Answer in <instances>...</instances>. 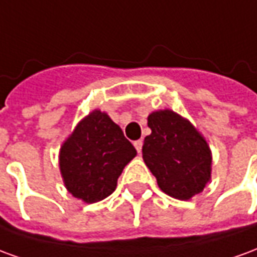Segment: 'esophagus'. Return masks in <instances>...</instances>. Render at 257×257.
I'll return each instance as SVG.
<instances>
[{"label": "esophagus", "instance_id": "obj_1", "mask_svg": "<svg viewBox=\"0 0 257 257\" xmlns=\"http://www.w3.org/2000/svg\"><path fill=\"white\" fill-rule=\"evenodd\" d=\"M134 146H135V149L138 150V153H140V151H142V146H143V142H142V140H136V142L134 143Z\"/></svg>", "mask_w": 257, "mask_h": 257}]
</instances>
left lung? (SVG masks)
<instances>
[{
    "instance_id": "8db88e82",
    "label": "left lung",
    "mask_w": 257,
    "mask_h": 257,
    "mask_svg": "<svg viewBox=\"0 0 257 257\" xmlns=\"http://www.w3.org/2000/svg\"><path fill=\"white\" fill-rule=\"evenodd\" d=\"M151 134L145 138L143 160L158 187L176 199H190L210 180L212 154L204 136L172 110L147 118Z\"/></svg>"
}]
</instances>
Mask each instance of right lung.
I'll list each match as a JSON object with an SVG mask.
<instances>
[{
	"mask_svg": "<svg viewBox=\"0 0 257 257\" xmlns=\"http://www.w3.org/2000/svg\"><path fill=\"white\" fill-rule=\"evenodd\" d=\"M135 156L122 129L106 112L93 110L63 143L59 167L68 193L93 204L115 190L122 169Z\"/></svg>",
	"mask_w": 257,
	"mask_h": 257,
	"instance_id": "right-lung-1",
	"label": "right lung"
}]
</instances>
